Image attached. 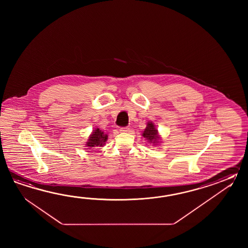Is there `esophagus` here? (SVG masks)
I'll return each instance as SVG.
<instances>
[{"label":"esophagus","mask_w":248,"mask_h":248,"mask_svg":"<svg viewBox=\"0 0 248 248\" xmlns=\"http://www.w3.org/2000/svg\"><path fill=\"white\" fill-rule=\"evenodd\" d=\"M120 131L121 132H128L129 131V127L128 126H122L120 128Z\"/></svg>","instance_id":"34e87169"}]
</instances>
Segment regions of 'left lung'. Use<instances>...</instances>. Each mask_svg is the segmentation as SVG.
<instances>
[{
	"instance_id": "obj_1",
	"label": "left lung",
	"mask_w": 248,
	"mask_h": 248,
	"mask_svg": "<svg viewBox=\"0 0 248 248\" xmlns=\"http://www.w3.org/2000/svg\"><path fill=\"white\" fill-rule=\"evenodd\" d=\"M142 137L146 138L149 142H157V140L159 137H158V130L155 128L153 122L148 123L146 128L142 133Z\"/></svg>"
}]
</instances>
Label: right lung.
Segmentation results:
<instances>
[{
	"instance_id": "right-lung-1",
	"label": "right lung",
	"mask_w": 248,
	"mask_h": 248,
	"mask_svg": "<svg viewBox=\"0 0 248 248\" xmlns=\"http://www.w3.org/2000/svg\"><path fill=\"white\" fill-rule=\"evenodd\" d=\"M106 140H107V136L104 134V132L101 131L99 128H96L90 136L89 142H87L86 145L90 148L103 146Z\"/></svg>"
}]
</instances>
